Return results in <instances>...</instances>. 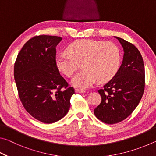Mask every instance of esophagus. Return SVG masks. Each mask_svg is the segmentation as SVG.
<instances>
[{"label":"esophagus","mask_w":156,"mask_h":156,"mask_svg":"<svg viewBox=\"0 0 156 156\" xmlns=\"http://www.w3.org/2000/svg\"><path fill=\"white\" fill-rule=\"evenodd\" d=\"M75 91H76V93H78V94H84L85 93V91H84L80 90V89H76Z\"/></svg>","instance_id":"esophagus-1"}]
</instances>
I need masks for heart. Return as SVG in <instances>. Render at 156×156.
<instances>
[{"instance_id": "b5f03b06", "label": "heart", "mask_w": 156, "mask_h": 156, "mask_svg": "<svg viewBox=\"0 0 156 156\" xmlns=\"http://www.w3.org/2000/svg\"><path fill=\"white\" fill-rule=\"evenodd\" d=\"M67 50L70 54H58L55 62L58 69L67 77H72L82 63L83 69L72 80L78 89L90 88L97 80H109L120 67L119 49L110 42L83 39L71 44Z\"/></svg>"}]
</instances>
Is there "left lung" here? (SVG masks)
Returning a JSON list of instances; mask_svg holds the SVG:
<instances>
[{
  "label": "left lung",
  "instance_id": "8db88e82",
  "mask_svg": "<svg viewBox=\"0 0 156 156\" xmlns=\"http://www.w3.org/2000/svg\"><path fill=\"white\" fill-rule=\"evenodd\" d=\"M124 51L122 65L112 80L98 92L100 104L94 109L100 120L112 125L128 117L139 104L144 89V67L138 49L129 42L114 36Z\"/></svg>",
  "mask_w": 156,
  "mask_h": 156
}]
</instances>
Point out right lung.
<instances>
[{
    "label": "right lung",
    "mask_w": 156,
    "mask_h": 156,
    "mask_svg": "<svg viewBox=\"0 0 156 156\" xmlns=\"http://www.w3.org/2000/svg\"><path fill=\"white\" fill-rule=\"evenodd\" d=\"M61 37L41 35L31 38L18 54L14 79L26 111L36 120L54 123L64 117L75 93L56 65V47Z\"/></svg>",
    "instance_id": "1"
}]
</instances>
